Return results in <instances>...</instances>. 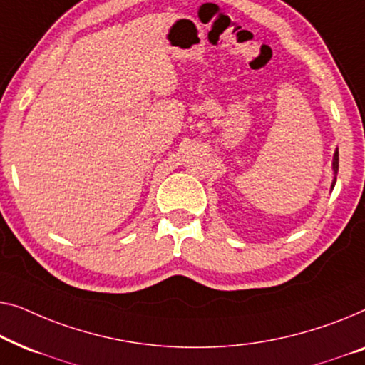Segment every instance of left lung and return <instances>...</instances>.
<instances>
[{
	"instance_id": "left-lung-1",
	"label": "left lung",
	"mask_w": 365,
	"mask_h": 365,
	"mask_svg": "<svg viewBox=\"0 0 365 365\" xmlns=\"http://www.w3.org/2000/svg\"><path fill=\"white\" fill-rule=\"evenodd\" d=\"M337 170H339V150H337V148H336V152H334V157H332V172H334V178H332L331 190L334 188L336 180H337Z\"/></svg>"
}]
</instances>
